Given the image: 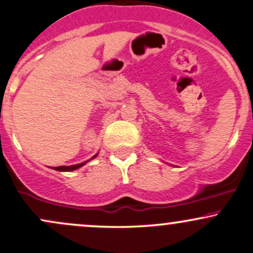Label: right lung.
<instances>
[{
  "label": "right lung",
  "instance_id": "1",
  "mask_svg": "<svg viewBox=\"0 0 253 253\" xmlns=\"http://www.w3.org/2000/svg\"><path fill=\"white\" fill-rule=\"evenodd\" d=\"M97 155H98V154H96V155L92 157V159H94V157H96ZM88 161H90V160H88ZM88 161H85L83 163H78V165H74V166H60V167H53L52 169H55V170H58V171H72V170H76V169L80 168L82 166H84L85 163H87Z\"/></svg>",
  "mask_w": 253,
  "mask_h": 253
}]
</instances>
